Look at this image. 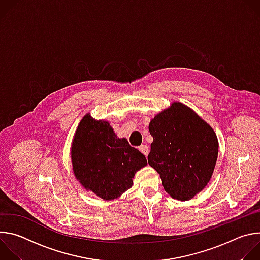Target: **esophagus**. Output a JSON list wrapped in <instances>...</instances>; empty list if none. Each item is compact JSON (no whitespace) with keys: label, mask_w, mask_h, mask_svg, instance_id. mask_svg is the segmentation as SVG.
Segmentation results:
<instances>
[{"label":"esophagus","mask_w":260,"mask_h":260,"mask_svg":"<svg viewBox=\"0 0 260 260\" xmlns=\"http://www.w3.org/2000/svg\"><path fill=\"white\" fill-rule=\"evenodd\" d=\"M139 150H140L145 156H147L148 153H149V148H148L147 145H141V146L139 147Z\"/></svg>","instance_id":"esophagus-1"}]
</instances>
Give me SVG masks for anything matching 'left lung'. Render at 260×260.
Instances as JSON below:
<instances>
[{
  "instance_id": "left-lung-1",
  "label": "left lung",
  "mask_w": 260,
  "mask_h": 260,
  "mask_svg": "<svg viewBox=\"0 0 260 260\" xmlns=\"http://www.w3.org/2000/svg\"><path fill=\"white\" fill-rule=\"evenodd\" d=\"M153 137L149 164L159 174L165 190L178 201H188L210 181L218 140L213 128L181 103L157 114L149 124Z\"/></svg>"
}]
</instances>
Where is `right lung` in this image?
Wrapping results in <instances>:
<instances>
[{"label":"right lung","instance_id":"right-lung-1","mask_svg":"<svg viewBox=\"0 0 260 260\" xmlns=\"http://www.w3.org/2000/svg\"><path fill=\"white\" fill-rule=\"evenodd\" d=\"M71 156L77 180L107 201L129 189L135 173L147 165L145 155L126 139L117 138L107 121H95L89 114L78 125Z\"/></svg>","mask_w":260,"mask_h":260}]
</instances>
